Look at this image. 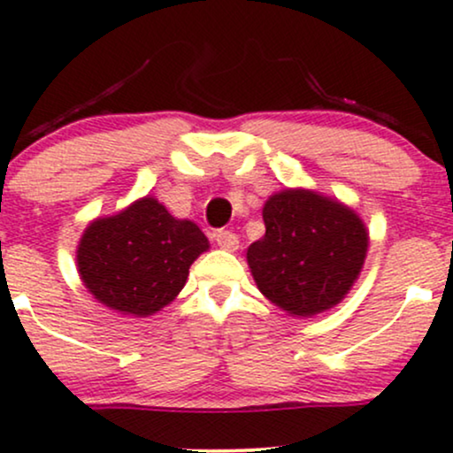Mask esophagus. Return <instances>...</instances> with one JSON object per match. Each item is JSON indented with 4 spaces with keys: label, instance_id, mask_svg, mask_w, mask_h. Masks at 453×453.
Instances as JSON below:
<instances>
[{
    "label": "esophagus",
    "instance_id": "34e87169",
    "mask_svg": "<svg viewBox=\"0 0 453 453\" xmlns=\"http://www.w3.org/2000/svg\"><path fill=\"white\" fill-rule=\"evenodd\" d=\"M214 241H217V245L221 247V250H227V251L239 250V236L230 230H217L214 232Z\"/></svg>",
    "mask_w": 453,
    "mask_h": 453
}]
</instances>
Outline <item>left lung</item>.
Masks as SVG:
<instances>
[{
	"mask_svg": "<svg viewBox=\"0 0 453 453\" xmlns=\"http://www.w3.org/2000/svg\"><path fill=\"white\" fill-rule=\"evenodd\" d=\"M265 236L247 263L260 293L299 317L336 306L363 269L369 234L354 211L312 190H282L263 208Z\"/></svg>",
	"mask_w": 453,
	"mask_h": 453,
	"instance_id": "left-lung-1",
	"label": "left lung"
}]
</instances>
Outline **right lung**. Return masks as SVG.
I'll use <instances>...</instances> for the list:
<instances>
[{"mask_svg": "<svg viewBox=\"0 0 453 453\" xmlns=\"http://www.w3.org/2000/svg\"><path fill=\"white\" fill-rule=\"evenodd\" d=\"M206 250L208 239L193 221L171 217L163 203L145 197L90 223L78 247V269L95 299L147 317L173 302Z\"/></svg>", "mask_w": 453, "mask_h": 453, "instance_id": "1", "label": "right lung"}]
</instances>
